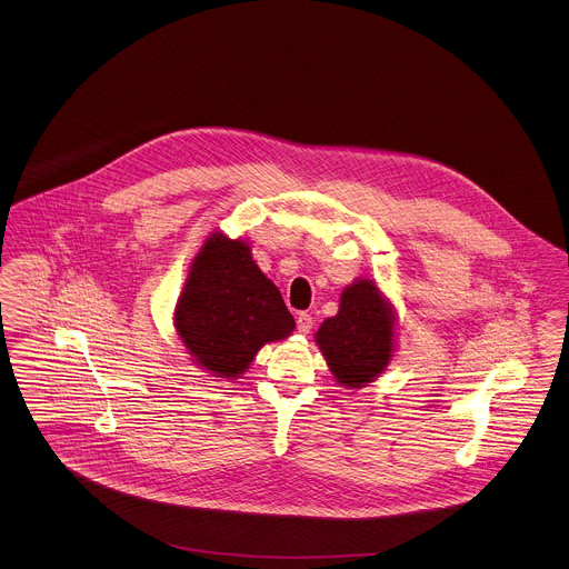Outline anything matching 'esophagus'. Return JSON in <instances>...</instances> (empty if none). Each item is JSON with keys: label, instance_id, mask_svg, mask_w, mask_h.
<instances>
[{"label": "esophagus", "instance_id": "34e87169", "mask_svg": "<svg viewBox=\"0 0 569 569\" xmlns=\"http://www.w3.org/2000/svg\"><path fill=\"white\" fill-rule=\"evenodd\" d=\"M311 325H313V318L307 313V311H301L299 316H297V327H299V331L306 336L311 331Z\"/></svg>", "mask_w": 569, "mask_h": 569}]
</instances>
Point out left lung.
I'll return each mask as SVG.
<instances>
[{
	"label": "left lung",
	"mask_w": 569,
	"mask_h": 569,
	"mask_svg": "<svg viewBox=\"0 0 569 569\" xmlns=\"http://www.w3.org/2000/svg\"><path fill=\"white\" fill-rule=\"evenodd\" d=\"M313 338L333 379L347 390H361L392 361L396 311L372 279L359 277L342 290L338 313Z\"/></svg>",
	"instance_id": "8db88e82"
}]
</instances>
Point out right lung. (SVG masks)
<instances>
[{
	"mask_svg": "<svg viewBox=\"0 0 569 569\" xmlns=\"http://www.w3.org/2000/svg\"><path fill=\"white\" fill-rule=\"evenodd\" d=\"M173 325L194 366L229 381L249 370L263 345L286 340L297 327L249 242L220 231L190 263Z\"/></svg>",
	"mask_w": 569,
	"mask_h": 569,
	"instance_id": "add662e5",
	"label": "right lung"
}]
</instances>
